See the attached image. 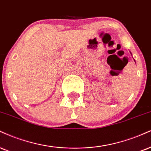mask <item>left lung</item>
<instances>
[{
    "mask_svg": "<svg viewBox=\"0 0 151 151\" xmlns=\"http://www.w3.org/2000/svg\"><path fill=\"white\" fill-rule=\"evenodd\" d=\"M130 53H131V54H132V52H130ZM134 61H135V60H134Z\"/></svg>",
    "mask_w": 151,
    "mask_h": 151,
    "instance_id": "8db88e82",
    "label": "left lung"
}]
</instances>
